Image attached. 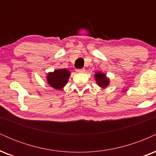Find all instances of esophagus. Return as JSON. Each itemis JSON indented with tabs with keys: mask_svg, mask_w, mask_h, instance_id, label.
Listing matches in <instances>:
<instances>
[{
	"mask_svg": "<svg viewBox=\"0 0 156 156\" xmlns=\"http://www.w3.org/2000/svg\"><path fill=\"white\" fill-rule=\"evenodd\" d=\"M76 72L77 73H84L85 72V69H77Z\"/></svg>",
	"mask_w": 156,
	"mask_h": 156,
	"instance_id": "1",
	"label": "esophagus"
}]
</instances>
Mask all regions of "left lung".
<instances>
[{"label":"left lung","instance_id":"obj_1","mask_svg":"<svg viewBox=\"0 0 156 156\" xmlns=\"http://www.w3.org/2000/svg\"><path fill=\"white\" fill-rule=\"evenodd\" d=\"M94 78H95L97 84L103 89L106 88L110 83L109 78H107L105 73L102 72H96L94 74Z\"/></svg>","mask_w":156,"mask_h":156}]
</instances>
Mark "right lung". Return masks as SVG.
I'll return each instance as SVG.
<instances>
[{
  "label": "right lung",
  "instance_id": "add662e5",
  "mask_svg": "<svg viewBox=\"0 0 156 156\" xmlns=\"http://www.w3.org/2000/svg\"><path fill=\"white\" fill-rule=\"evenodd\" d=\"M70 76V71L67 69H55L53 72L48 73L47 75V81L51 87L55 89H63L67 83Z\"/></svg>",
  "mask_w": 156,
  "mask_h": 156
}]
</instances>
